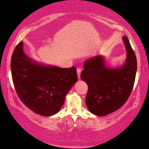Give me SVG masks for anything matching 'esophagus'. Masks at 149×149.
I'll return each instance as SVG.
<instances>
[{
    "label": "esophagus",
    "mask_w": 149,
    "mask_h": 149,
    "mask_svg": "<svg viewBox=\"0 0 149 149\" xmlns=\"http://www.w3.org/2000/svg\"><path fill=\"white\" fill-rule=\"evenodd\" d=\"M81 71V70L80 68H78V69H77V73H78V78H79V79H80Z\"/></svg>",
    "instance_id": "34e87169"
}]
</instances>
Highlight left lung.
Listing matches in <instances>:
<instances>
[{
  "label": "left lung",
  "instance_id": "8db88e82",
  "mask_svg": "<svg viewBox=\"0 0 149 149\" xmlns=\"http://www.w3.org/2000/svg\"><path fill=\"white\" fill-rule=\"evenodd\" d=\"M123 39L127 51V58L123 66L108 68L101 55L84 61L81 79L88 86L86 104L89 111L96 116H106L119 109L132 93L137 59L127 36Z\"/></svg>",
  "mask_w": 149,
  "mask_h": 149
}]
</instances>
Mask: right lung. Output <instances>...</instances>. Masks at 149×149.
<instances>
[{"label": "right lung", "instance_id": "1", "mask_svg": "<svg viewBox=\"0 0 149 149\" xmlns=\"http://www.w3.org/2000/svg\"><path fill=\"white\" fill-rule=\"evenodd\" d=\"M23 42L11 58V72L18 96L35 113L50 116L59 112L66 94L77 81L76 68H61L37 64L26 56Z\"/></svg>", "mask_w": 149, "mask_h": 149}]
</instances>
